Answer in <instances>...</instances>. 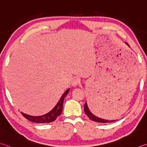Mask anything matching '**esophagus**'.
<instances>
[{
	"instance_id": "34e87169",
	"label": "esophagus",
	"mask_w": 147,
	"mask_h": 147,
	"mask_svg": "<svg viewBox=\"0 0 147 147\" xmlns=\"http://www.w3.org/2000/svg\"><path fill=\"white\" fill-rule=\"evenodd\" d=\"M80 78H75L73 80V82H72L71 84L73 86H74V87H76V86H77L78 84H80Z\"/></svg>"
}]
</instances>
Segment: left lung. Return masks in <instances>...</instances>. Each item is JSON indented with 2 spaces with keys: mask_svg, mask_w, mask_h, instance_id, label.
Masks as SVG:
<instances>
[{
  "mask_svg": "<svg viewBox=\"0 0 147 147\" xmlns=\"http://www.w3.org/2000/svg\"><path fill=\"white\" fill-rule=\"evenodd\" d=\"M125 43L129 46V45L127 44V42H125ZM84 111H85V114L87 115L89 119H90L92 120H93V121H94V122H99V123H108V122H112L115 121V120H108L102 119H100V118H99V117H97L96 116H95L90 111V110H89L87 102H85V104L84 105Z\"/></svg>",
  "mask_w": 147,
  "mask_h": 147,
  "instance_id": "8db88e82",
  "label": "left lung"
}]
</instances>
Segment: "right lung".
<instances>
[{"instance_id": "1", "label": "right lung", "mask_w": 147, "mask_h": 147, "mask_svg": "<svg viewBox=\"0 0 147 147\" xmlns=\"http://www.w3.org/2000/svg\"><path fill=\"white\" fill-rule=\"evenodd\" d=\"M69 92V88H68L66 90L64 94L62 95L60 97L59 101L57 102L56 106L48 113L43 115L41 116H31L25 114L21 112L22 115L24 116L25 119L30 120V121L35 123H50L56 120L57 117L59 116L62 113V108H63V103H64V100L65 97L66 96Z\"/></svg>"}]
</instances>
